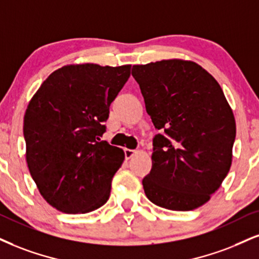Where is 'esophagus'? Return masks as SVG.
<instances>
[{
	"mask_svg": "<svg viewBox=\"0 0 259 259\" xmlns=\"http://www.w3.org/2000/svg\"><path fill=\"white\" fill-rule=\"evenodd\" d=\"M123 151H124V157H126V159H130L133 155L137 154V150H133V149H123Z\"/></svg>",
	"mask_w": 259,
	"mask_h": 259,
	"instance_id": "esophagus-1",
	"label": "esophagus"
}]
</instances>
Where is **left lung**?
I'll list each match as a JSON object with an SVG mask.
<instances>
[{
	"instance_id": "1",
	"label": "left lung",
	"mask_w": 259,
	"mask_h": 259,
	"mask_svg": "<svg viewBox=\"0 0 259 259\" xmlns=\"http://www.w3.org/2000/svg\"><path fill=\"white\" fill-rule=\"evenodd\" d=\"M155 128L152 168L143 179L156 205L190 211L210 199L227 177L235 120L221 86L197 63L163 60L133 66Z\"/></svg>"
}]
</instances>
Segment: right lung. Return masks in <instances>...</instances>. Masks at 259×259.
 Returning <instances> with one entry per match:
<instances>
[{"mask_svg": "<svg viewBox=\"0 0 259 259\" xmlns=\"http://www.w3.org/2000/svg\"><path fill=\"white\" fill-rule=\"evenodd\" d=\"M130 74V65L65 66L48 76L28 104V169L44 199L60 211L86 213L109 199L124 154L100 138L110 103Z\"/></svg>", "mask_w": 259, "mask_h": 259, "instance_id": "obj_1", "label": "right lung"}]
</instances>
